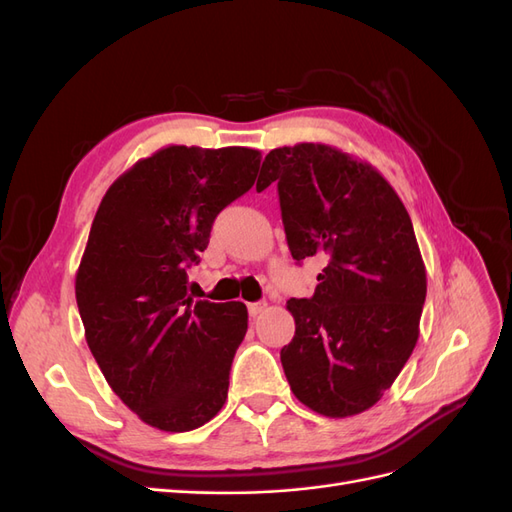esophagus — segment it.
Returning a JSON list of instances; mask_svg holds the SVG:
<instances>
[{"label":"esophagus","mask_w":512,"mask_h":512,"mask_svg":"<svg viewBox=\"0 0 512 512\" xmlns=\"http://www.w3.org/2000/svg\"><path fill=\"white\" fill-rule=\"evenodd\" d=\"M267 309V303H250L247 305V312H250L252 318H256L258 314H262Z\"/></svg>","instance_id":"obj_1"}]
</instances>
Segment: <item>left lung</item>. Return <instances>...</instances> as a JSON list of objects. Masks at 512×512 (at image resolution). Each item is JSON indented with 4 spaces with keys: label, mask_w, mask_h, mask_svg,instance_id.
<instances>
[{
    "label": "left lung",
    "mask_w": 512,
    "mask_h": 512,
    "mask_svg": "<svg viewBox=\"0 0 512 512\" xmlns=\"http://www.w3.org/2000/svg\"><path fill=\"white\" fill-rule=\"evenodd\" d=\"M273 181L292 258H327L314 297L286 303L290 391L322 416L361 414L391 389L418 339L427 273L412 220L374 166L331 145L273 149L256 190Z\"/></svg>",
    "instance_id": "obj_1"
}]
</instances>
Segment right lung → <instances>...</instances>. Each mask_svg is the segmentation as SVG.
Wrapping results in <instances>:
<instances>
[{"label": "right lung", "mask_w": 512, "mask_h": 512, "mask_svg": "<svg viewBox=\"0 0 512 512\" xmlns=\"http://www.w3.org/2000/svg\"><path fill=\"white\" fill-rule=\"evenodd\" d=\"M260 160L247 147L168 145L117 177L96 211L74 282L85 339L115 395L156 429L192 431L228 397L247 307L192 301L188 269Z\"/></svg>", "instance_id": "obj_1"}]
</instances>
